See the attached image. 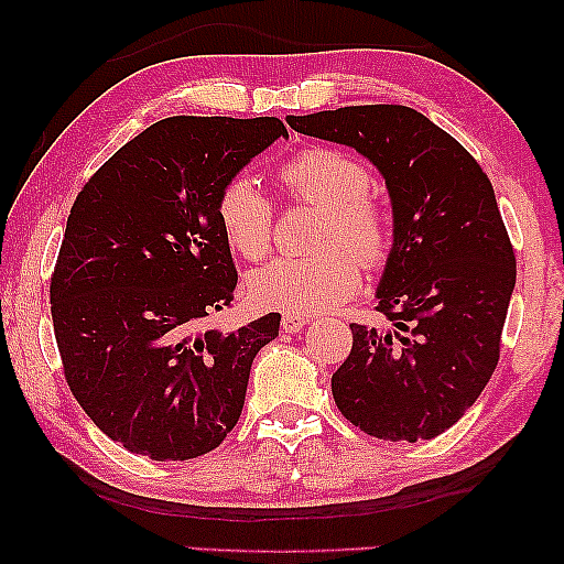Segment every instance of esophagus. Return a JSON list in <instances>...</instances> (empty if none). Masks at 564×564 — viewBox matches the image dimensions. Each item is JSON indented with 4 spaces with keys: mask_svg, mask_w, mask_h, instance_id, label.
Instances as JSON below:
<instances>
[{
    "mask_svg": "<svg viewBox=\"0 0 564 564\" xmlns=\"http://www.w3.org/2000/svg\"><path fill=\"white\" fill-rule=\"evenodd\" d=\"M305 323H307V318H305V315H300V313L282 315V330H284V334H300V330L305 328Z\"/></svg>",
    "mask_w": 564,
    "mask_h": 564,
    "instance_id": "esophagus-1",
    "label": "esophagus"
}]
</instances>
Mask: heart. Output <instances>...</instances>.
Here are the masks:
<instances>
[{
	"label": "heart",
	"mask_w": 564,
	"mask_h": 564,
	"mask_svg": "<svg viewBox=\"0 0 564 564\" xmlns=\"http://www.w3.org/2000/svg\"><path fill=\"white\" fill-rule=\"evenodd\" d=\"M282 182L326 218L311 259H274L249 280L253 303L282 313H321L341 305L361 284V264H382L390 251V223L369 197L367 164L336 149H307L282 166ZM228 246L246 259H261L272 246V199L249 172L226 180L215 199Z\"/></svg>",
	"instance_id": "heart-1"
}]
</instances>
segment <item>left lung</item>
I'll list each match as a JSON object with an SVG mask.
<instances>
[{
  "instance_id": "1",
  "label": "left lung",
  "mask_w": 564,
  "mask_h": 564,
  "mask_svg": "<svg viewBox=\"0 0 564 564\" xmlns=\"http://www.w3.org/2000/svg\"><path fill=\"white\" fill-rule=\"evenodd\" d=\"M288 126L361 153L392 205V249L377 288L388 326L351 323V354L330 377L338 411L384 442L434 438L496 372L513 295V246L488 174L403 105L290 115Z\"/></svg>"
}]
</instances>
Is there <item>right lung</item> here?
<instances>
[{"mask_svg":"<svg viewBox=\"0 0 564 564\" xmlns=\"http://www.w3.org/2000/svg\"><path fill=\"white\" fill-rule=\"evenodd\" d=\"M288 128L276 118H166L107 159L66 220L51 280L64 375L95 426L151 459L213 452L243 411L280 313L197 330L238 282L215 199Z\"/></svg>","mask_w":564,"mask_h":564,"instance_id":"add662e5","label":"right lung"}]
</instances>
